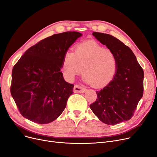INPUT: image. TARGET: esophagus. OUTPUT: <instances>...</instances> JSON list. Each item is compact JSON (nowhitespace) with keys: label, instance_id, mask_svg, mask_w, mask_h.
<instances>
[{"label":"esophagus","instance_id":"34e87169","mask_svg":"<svg viewBox=\"0 0 157 157\" xmlns=\"http://www.w3.org/2000/svg\"><path fill=\"white\" fill-rule=\"evenodd\" d=\"M86 89L84 87L78 85H76L74 87V93H84Z\"/></svg>","mask_w":157,"mask_h":157}]
</instances>
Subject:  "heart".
<instances>
[{
  "mask_svg": "<svg viewBox=\"0 0 157 157\" xmlns=\"http://www.w3.org/2000/svg\"><path fill=\"white\" fill-rule=\"evenodd\" d=\"M117 67V57L113 51L94 41H88L75 46L74 52L65 53L62 72L66 79L72 81L83 71L85 82L101 88L113 80Z\"/></svg>",
  "mask_w": 157,
  "mask_h": 157,
  "instance_id": "heart-1",
  "label": "heart"
}]
</instances>
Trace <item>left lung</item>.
I'll return each instance as SVG.
<instances>
[{
  "instance_id": "left-lung-1",
  "label": "left lung",
  "mask_w": 157,
  "mask_h": 157,
  "mask_svg": "<svg viewBox=\"0 0 157 157\" xmlns=\"http://www.w3.org/2000/svg\"><path fill=\"white\" fill-rule=\"evenodd\" d=\"M92 35L114 52L117 71L113 80L100 91L90 108L98 119L108 125L130 119L143 95L144 71L133 51L114 36L94 32Z\"/></svg>"
}]
</instances>
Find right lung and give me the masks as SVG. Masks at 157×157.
<instances>
[{
	"label": "right lung",
	"instance_id": "right-lung-1",
	"mask_svg": "<svg viewBox=\"0 0 157 157\" xmlns=\"http://www.w3.org/2000/svg\"><path fill=\"white\" fill-rule=\"evenodd\" d=\"M81 36L69 31L47 37L27 50L13 67L11 94L23 117L44 124L62 114L74 87L60 71L63 56Z\"/></svg>",
	"mask_w": 157,
	"mask_h": 157
}]
</instances>
